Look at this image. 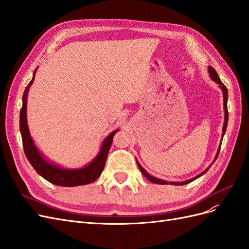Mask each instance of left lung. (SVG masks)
<instances>
[{
  "label": "left lung",
  "mask_w": 249,
  "mask_h": 249,
  "mask_svg": "<svg viewBox=\"0 0 249 249\" xmlns=\"http://www.w3.org/2000/svg\"><path fill=\"white\" fill-rule=\"evenodd\" d=\"M208 71H209V76H210V78L212 79L214 82H216L218 85H219V88L222 90V93H223V108H224V124H223V127H222V138H223V136H224V134H225V131H227V126H228V122H229V111H228V88L225 87V85L223 84V83L220 81V79H219V76H218L217 74V72H216V71L213 69L212 66H209V69H208ZM220 146H221V143H220ZM220 146L218 147V149H217V153H216V156H215V159H214V162L216 161V159H217V157H218V155H219V152H220ZM137 161V160H136ZM137 165H138V167H139V169H140V171H141V173L143 176H144L149 182H152V183H154V184H159V185H177V186H179V185H186V184H188V183H190V182H192V180H194V179H196V178H198L199 177H201V176H203L205 175V173L209 170V168L211 167V165L210 166L205 170V171H202L201 173H199L198 176H196L195 178H190V179H188V180H185V182H167V180H164V179H161V178H155V177H153V176H150L149 173H147V171L143 168L141 165H140V163L137 161Z\"/></svg>",
  "instance_id": "1"
}]
</instances>
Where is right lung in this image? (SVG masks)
Here are the masks:
<instances>
[{"label":"right lung","instance_id":"add662e5","mask_svg":"<svg viewBox=\"0 0 249 249\" xmlns=\"http://www.w3.org/2000/svg\"><path fill=\"white\" fill-rule=\"evenodd\" d=\"M36 70L34 71L31 82L27 85L24 91V95H22V107L20 109L19 114V131L21 134L25 155L28 161L31 163L33 168L39 176H41L44 179L49 180L50 183L54 185L62 187H74L93 183L94 180L97 179V178L101 176V173L105 167V164H106L108 153L112 144L113 136H114L119 130L113 131L104 139L99 154L95 156V158L91 162L88 163L84 167L69 169L59 166V165L55 163H51L39 152V149L36 147L31 135H30L27 122V97L29 89L31 87L34 81Z\"/></svg>","mask_w":249,"mask_h":249}]
</instances>
